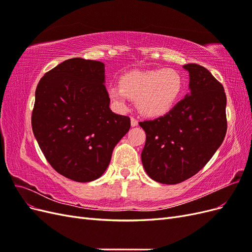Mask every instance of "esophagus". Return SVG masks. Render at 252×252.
<instances>
[{"mask_svg":"<svg viewBox=\"0 0 252 252\" xmlns=\"http://www.w3.org/2000/svg\"><path fill=\"white\" fill-rule=\"evenodd\" d=\"M138 124H139V122L136 121L134 118H131V119H130V125H131V127L138 126Z\"/></svg>","mask_w":252,"mask_h":252,"instance_id":"1","label":"esophagus"}]
</instances>
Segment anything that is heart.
<instances>
[{
  "mask_svg": "<svg viewBox=\"0 0 252 252\" xmlns=\"http://www.w3.org/2000/svg\"><path fill=\"white\" fill-rule=\"evenodd\" d=\"M120 87L108 88V96L120 110L127 108V101H136L144 117L157 119L166 116L178 104L184 93L185 80L173 68L147 71H131L120 79Z\"/></svg>",
  "mask_w": 252,
  "mask_h": 252,
  "instance_id": "1",
  "label": "heart"
}]
</instances>
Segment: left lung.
I'll list each match as a JSON object with an SVG mask.
<instances>
[{
    "mask_svg": "<svg viewBox=\"0 0 252 252\" xmlns=\"http://www.w3.org/2000/svg\"><path fill=\"white\" fill-rule=\"evenodd\" d=\"M189 72L190 93L166 116L145 121L143 167L162 184H179L193 177L222 145L227 130L224 87L197 64L183 66Z\"/></svg>",
    "mask_w": 252,
    "mask_h": 252,
    "instance_id": "obj_1",
    "label": "left lung"
}]
</instances>
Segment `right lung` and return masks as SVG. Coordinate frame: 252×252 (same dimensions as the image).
I'll return each mask as SVG.
<instances>
[{"mask_svg":"<svg viewBox=\"0 0 252 252\" xmlns=\"http://www.w3.org/2000/svg\"><path fill=\"white\" fill-rule=\"evenodd\" d=\"M105 65L73 58L44 74L35 89L32 131L48 163L75 182L98 179L130 119L113 113Z\"/></svg>","mask_w":252,"mask_h":252,"instance_id":"1","label":"right lung"}]
</instances>
